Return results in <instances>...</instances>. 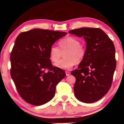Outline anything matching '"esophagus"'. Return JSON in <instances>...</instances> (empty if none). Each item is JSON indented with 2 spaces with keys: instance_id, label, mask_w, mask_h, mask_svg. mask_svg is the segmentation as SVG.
<instances>
[{
  "instance_id": "1",
  "label": "esophagus",
  "mask_w": 124,
  "mask_h": 124,
  "mask_svg": "<svg viewBox=\"0 0 124 124\" xmlns=\"http://www.w3.org/2000/svg\"><path fill=\"white\" fill-rule=\"evenodd\" d=\"M70 75V72H69V71H66V75L67 76H69Z\"/></svg>"
}]
</instances>
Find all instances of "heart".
Returning <instances> with one entry per match:
<instances>
[{
	"label": "heart",
	"instance_id": "b5f03b06",
	"mask_svg": "<svg viewBox=\"0 0 124 124\" xmlns=\"http://www.w3.org/2000/svg\"><path fill=\"white\" fill-rule=\"evenodd\" d=\"M59 48L52 45L49 51V59L55 63L62 56V53L64 52L63 59L55 64L59 68L69 69L75 64L82 62L86 56V49L80 41L72 37L64 38L59 42Z\"/></svg>",
	"mask_w": 124,
	"mask_h": 124
}]
</instances>
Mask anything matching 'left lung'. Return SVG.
<instances>
[{
    "mask_svg": "<svg viewBox=\"0 0 124 124\" xmlns=\"http://www.w3.org/2000/svg\"><path fill=\"white\" fill-rule=\"evenodd\" d=\"M69 33L83 37L86 56L71 72L76 78L74 93L78 100L92 103L101 99L110 89L116 68V49L111 39L100 28H80Z\"/></svg>",
    "mask_w": 124,
    "mask_h": 124,
    "instance_id": "left-lung-1",
    "label": "left lung"
}]
</instances>
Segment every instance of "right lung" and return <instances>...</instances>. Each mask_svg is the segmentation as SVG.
<instances>
[{
	"label": "right lung",
	"mask_w": 124,
	"mask_h": 124,
	"mask_svg": "<svg viewBox=\"0 0 124 124\" xmlns=\"http://www.w3.org/2000/svg\"><path fill=\"white\" fill-rule=\"evenodd\" d=\"M66 32L32 29L22 32L16 39L10 54V75L17 91L24 100L41 106L55 96L56 85L66 76L54 66L49 49Z\"/></svg>",
	"instance_id": "add662e5"
}]
</instances>
